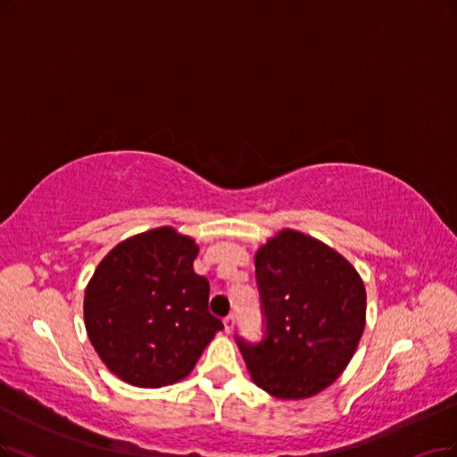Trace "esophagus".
<instances>
[{
    "mask_svg": "<svg viewBox=\"0 0 457 457\" xmlns=\"http://www.w3.org/2000/svg\"><path fill=\"white\" fill-rule=\"evenodd\" d=\"M233 326H235V316L229 314V316L224 318V329H226V333H231Z\"/></svg>",
    "mask_w": 457,
    "mask_h": 457,
    "instance_id": "obj_1",
    "label": "esophagus"
}]
</instances>
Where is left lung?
I'll return each mask as SVG.
<instances>
[{
    "label": "left lung",
    "mask_w": 457,
    "mask_h": 457,
    "mask_svg": "<svg viewBox=\"0 0 457 457\" xmlns=\"http://www.w3.org/2000/svg\"><path fill=\"white\" fill-rule=\"evenodd\" d=\"M265 312L258 345L237 339L252 382L286 401L331 386L356 353L367 294L343 254L307 233L280 229L254 256Z\"/></svg>",
    "instance_id": "1"
}]
</instances>
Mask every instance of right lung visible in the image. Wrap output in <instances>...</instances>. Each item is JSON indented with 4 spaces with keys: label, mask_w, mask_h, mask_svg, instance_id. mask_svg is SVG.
Masks as SVG:
<instances>
[{
    "label": "right lung",
    "mask_w": 457,
    "mask_h": 457,
    "mask_svg": "<svg viewBox=\"0 0 457 457\" xmlns=\"http://www.w3.org/2000/svg\"><path fill=\"white\" fill-rule=\"evenodd\" d=\"M199 246L162 226L118 243L84 290V326L120 380L162 387L192 373L224 329L209 312V280L194 271Z\"/></svg>",
    "instance_id": "add662e5"
}]
</instances>
